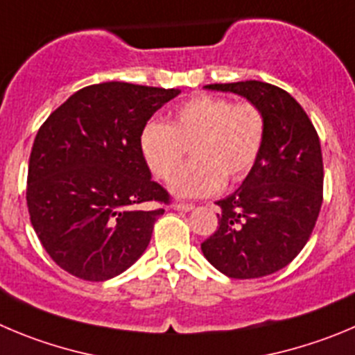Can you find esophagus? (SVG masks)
Masks as SVG:
<instances>
[{
    "mask_svg": "<svg viewBox=\"0 0 355 355\" xmlns=\"http://www.w3.org/2000/svg\"><path fill=\"white\" fill-rule=\"evenodd\" d=\"M171 208H173V210H178V211H189V210H193L194 205L184 203V201H175V203L171 205Z\"/></svg>",
    "mask_w": 355,
    "mask_h": 355,
    "instance_id": "esophagus-1",
    "label": "esophagus"
}]
</instances>
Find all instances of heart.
<instances>
[{
    "mask_svg": "<svg viewBox=\"0 0 355 355\" xmlns=\"http://www.w3.org/2000/svg\"><path fill=\"white\" fill-rule=\"evenodd\" d=\"M266 140V117L257 105L201 94L178 105L170 122L148 121L140 131V152L159 180H171L178 196H208L223 184L240 182L252 170Z\"/></svg>",
    "mask_w": 355,
    "mask_h": 355,
    "instance_id": "b5f03b06",
    "label": "heart"
}]
</instances>
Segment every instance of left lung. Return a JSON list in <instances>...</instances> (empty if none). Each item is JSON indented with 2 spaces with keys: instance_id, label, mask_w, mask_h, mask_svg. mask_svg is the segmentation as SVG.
<instances>
[{
  "instance_id": "left-lung-1",
  "label": "left lung",
  "mask_w": 355,
  "mask_h": 355,
  "mask_svg": "<svg viewBox=\"0 0 355 355\" xmlns=\"http://www.w3.org/2000/svg\"><path fill=\"white\" fill-rule=\"evenodd\" d=\"M257 105L266 140L241 187L218 200V226L201 243L205 257L231 278H259L286 268L315 227L324 166L312 121L287 91L259 80L210 84Z\"/></svg>"
}]
</instances>
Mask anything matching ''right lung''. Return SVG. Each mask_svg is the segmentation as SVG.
I'll return each instance as SVG.
<instances>
[{
	"label": "right lung",
	"mask_w": 355,
	"mask_h": 355,
	"mask_svg": "<svg viewBox=\"0 0 355 355\" xmlns=\"http://www.w3.org/2000/svg\"><path fill=\"white\" fill-rule=\"evenodd\" d=\"M178 94L128 82L87 85L40 125L29 155V218L52 261L73 277L103 282L145 252L171 198L150 178L138 140Z\"/></svg>",
	"instance_id": "obj_1"
}]
</instances>
